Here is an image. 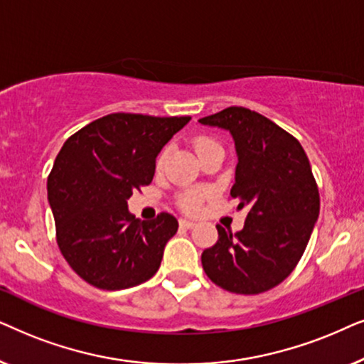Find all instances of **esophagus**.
Returning <instances> with one entry per match:
<instances>
[{
  "instance_id": "obj_1",
  "label": "esophagus",
  "mask_w": 364,
  "mask_h": 364,
  "mask_svg": "<svg viewBox=\"0 0 364 364\" xmlns=\"http://www.w3.org/2000/svg\"><path fill=\"white\" fill-rule=\"evenodd\" d=\"M195 225H196L195 221L186 220V218H181V220H179V226H181V228H193Z\"/></svg>"
}]
</instances>
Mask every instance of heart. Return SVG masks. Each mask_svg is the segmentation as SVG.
<instances>
[{
  "label": "heart",
  "instance_id": "obj_1",
  "mask_svg": "<svg viewBox=\"0 0 364 364\" xmlns=\"http://www.w3.org/2000/svg\"><path fill=\"white\" fill-rule=\"evenodd\" d=\"M213 144H218L216 139H213L210 136H198L195 139V149L196 153L203 151L205 148H210ZM169 154V148H163L159 151L158 158H156V168L161 169L166 163ZM215 195V190L213 188H188L179 195V206L183 208L186 213H198L201 210L203 203H205L208 198H211Z\"/></svg>",
  "mask_w": 364,
  "mask_h": 364
}]
</instances>
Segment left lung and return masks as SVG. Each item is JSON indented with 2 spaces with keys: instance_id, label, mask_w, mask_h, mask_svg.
I'll return each instance as SVG.
<instances>
[{
  "instance_id": "8db88e82",
  "label": "left lung",
  "mask_w": 364,
  "mask_h": 364,
  "mask_svg": "<svg viewBox=\"0 0 364 364\" xmlns=\"http://www.w3.org/2000/svg\"><path fill=\"white\" fill-rule=\"evenodd\" d=\"M232 134L238 164L230 196L248 208L232 235L216 225L218 241L201 255L213 283L236 294L278 287L296 268L319 215V191L296 138L266 116L230 106L200 119Z\"/></svg>"
}]
</instances>
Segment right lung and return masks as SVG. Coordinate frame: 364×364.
Returning a JSON list of instances; mask_svg holds the SVG:
<instances>
[{
  "label": "right lung",
  "instance_id": "add662e5",
  "mask_svg": "<svg viewBox=\"0 0 364 364\" xmlns=\"http://www.w3.org/2000/svg\"><path fill=\"white\" fill-rule=\"evenodd\" d=\"M190 119L113 113L63 144L48 176V201L61 255L86 283L113 291L158 271L178 220L159 213L139 221L128 198L153 181L158 153Z\"/></svg>",
  "mask_w": 364,
  "mask_h": 364
}]
</instances>
